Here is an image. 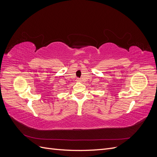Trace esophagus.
I'll return each instance as SVG.
<instances>
[{
	"label": "esophagus",
	"mask_w": 157,
	"mask_h": 157,
	"mask_svg": "<svg viewBox=\"0 0 157 157\" xmlns=\"http://www.w3.org/2000/svg\"><path fill=\"white\" fill-rule=\"evenodd\" d=\"M77 81H80V80H79V79H78H78H77Z\"/></svg>",
	"instance_id": "esophagus-1"
}]
</instances>
